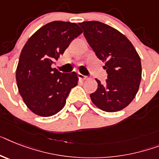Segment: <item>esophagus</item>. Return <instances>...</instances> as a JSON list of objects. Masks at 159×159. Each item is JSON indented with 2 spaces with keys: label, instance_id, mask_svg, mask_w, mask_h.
<instances>
[{
  "label": "esophagus",
  "instance_id": "34e87169",
  "mask_svg": "<svg viewBox=\"0 0 159 159\" xmlns=\"http://www.w3.org/2000/svg\"><path fill=\"white\" fill-rule=\"evenodd\" d=\"M78 78L79 80L81 81H84L86 80H88V77L85 76V75H84L82 74H78Z\"/></svg>",
  "mask_w": 159,
  "mask_h": 159
}]
</instances>
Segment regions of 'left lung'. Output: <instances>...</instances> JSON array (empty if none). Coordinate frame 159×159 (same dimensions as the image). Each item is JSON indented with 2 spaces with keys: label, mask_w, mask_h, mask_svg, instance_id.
<instances>
[{
  "label": "left lung",
  "mask_w": 159,
  "mask_h": 159,
  "mask_svg": "<svg viewBox=\"0 0 159 159\" xmlns=\"http://www.w3.org/2000/svg\"><path fill=\"white\" fill-rule=\"evenodd\" d=\"M79 24L108 74L102 84L96 79L98 89L90 94L92 102L106 112L121 111L138 92L142 71L140 56L128 38L114 27L98 21Z\"/></svg>",
  "instance_id": "left-lung-1"
}]
</instances>
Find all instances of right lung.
Wrapping results in <instances>:
<instances>
[{
  "label": "right lung",
  "instance_id": "obj_1",
  "mask_svg": "<svg viewBox=\"0 0 159 159\" xmlns=\"http://www.w3.org/2000/svg\"><path fill=\"white\" fill-rule=\"evenodd\" d=\"M82 32L76 23L53 21L37 30L25 44L16 69L17 86L26 106L35 115H56L77 85L75 72L61 73L51 65Z\"/></svg>",
  "mask_w": 159,
  "mask_h": 159
}]
</instances>
